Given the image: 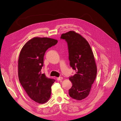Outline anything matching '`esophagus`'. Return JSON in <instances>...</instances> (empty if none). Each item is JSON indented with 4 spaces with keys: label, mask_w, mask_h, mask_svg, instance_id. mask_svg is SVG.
I'll return each mask as SVG.
<instances>
[{
    "label": "esophagus",
    "mask_w": 121,
    "mask_h": 121,
    "mask_svg": "<svg viewBox=\"0 0 121 121\" xmlns=\"http://www.w3.org/2000/svg\"><path fill=\"white\" fill-rule=\"evenodd\" d=\"M62 79H63V77H59L57 78V80H58V81H60V80H61Z\"/></svg>",
    "instance_id": "1"
}]
</instances>
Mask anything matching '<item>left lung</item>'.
I'll return each mask as SVG.
<instances>
[{
  "mask_svg": "<svg viewBox=\"0 0 121 121\" xmlns=\"http://www.w3.org/2000/svg\"><path fill=\"white\" fill-rule=\"evenodd\" d=\"M60 38L67 43L70 66L76 71L69 77L72 86L69 96L81 100L89 94L97 75V66L91 48L87 40L73 31L62 34Z\"/></svg>",
  "mask_w": 121,
  "mask_h": 121,
  "instance_id": "8db88e82",
  "label": "left lung"
}]
</instances>
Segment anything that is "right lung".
Here are the masks:
<instances>
[{
  "instance_id": "add662e5",
  "label": "right lung",
  "mask_w": 121,
  "mask_h": 121,
  "mask_svg": "<svg viewBox=\"0 0 121 121\" xmlns=\"http://www.w3.org/2000/svg\"><path fill=\"white\" fill-rule=\"evenodd\" d=\"M57 42V40L52 38L34 37L24 45L19 56L18 71L20 83L27 95L39 104L48 101L51 86L55 81L41 73L44 56L47 49Z\"/></svg>"
}]
</instances>
